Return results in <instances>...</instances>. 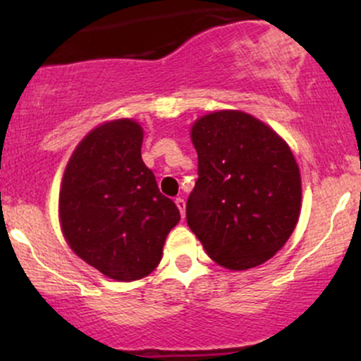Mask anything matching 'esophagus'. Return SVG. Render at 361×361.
I'll use <instances>...</instances> for the list:
<instances>
[{"label": "esophagus", "instance_id": "34e87169", "mask_svg": "<svg viewBox=\"0 0 361 361\" xmlns=\"http://www.w3.org/2000/svg\"><path fill=\"white\" fill-rule=\"evenodd\" d=\"M175 204H176V207L178 209H180V214H181V217H185V209H186V204H185V200L181 197H178L176 200H175Z\"/></svg>", "mask_w": 361, "mask_h": 361}]
</instances>
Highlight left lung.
I'll use <instances>...</instances> for the list:
<instances>
[{"instance_id":"left-lung-1","label":"left lung","mask_w":361,"mask_h":361,"mask_svg":"<svg viewBox=\"0 0 361 361\" xmlns=\"http://www.w3.org/2000/svg\"><path fill=\"white\" fill-rule=\"evenodd\" d=\"M198 180L186 202V222L207 255L229 270L270 259L295 229L300 171L283 139L238 110L193 123Z\"/></svg>"}]
</instances>
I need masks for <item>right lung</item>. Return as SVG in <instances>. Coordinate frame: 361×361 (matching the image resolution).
<instances>
[{
	"label": "right lung",
	"instance_id": "1",
	"mask_svg": "<svg viewBox=\"0 0 361 361\" xmlns=\"http://www.w3.org/2000/svg\"><path fill=\"white\" fill-rule=\"evenodd\" d=\"M144 132L118 118L93 128L74 149L59 192L62 234L71 250L118 281L159 264L180 210L164 197L140 156Z\"/></svg>",
	"mask_w": 361,
	"mask_h": 361
}]
</instances>
